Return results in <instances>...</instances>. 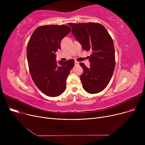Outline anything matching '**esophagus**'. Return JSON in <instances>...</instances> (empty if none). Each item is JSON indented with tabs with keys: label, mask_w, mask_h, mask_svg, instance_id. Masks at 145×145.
Returning a JSON list of instances; mask_svg holds the SVG:
<instances>
[{
	"label": "esophagus",
	"mask_w": 145,
	"mask_h": 145,
	"mask_svg": "<svg viewBox=\"0 0 145 145\" xmlns=\"http://www.w3.org/2000/svg\"><path fill=\"white\" fill-rule=\"evenodd\" d=\"M74 65H79V62H78V61H76V60H75V61H74Z\"/></svg>",
	"instance_id": "obj_1"
}]
</instances>
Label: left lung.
Listing matches in <instances>:
<instances>
[{"instance_id":"8db88e82","label":"left lung","mask_w":145,"mask_h":145,"mask_svg":"<svg viewBox=\"0 0 145 145\" xmlns=\"http://www.w3.org/2000/svg\"><path fill=\"white\" fill-rule=\"evenodd\" d=\"M72 33L84 50L92 51L87 67L80 63L83 73L80 76L83 88L89 93L101 92L108 86L115 67V53L112 38L106 28L97 23H69Z\"/></svg>"}]
</instances>
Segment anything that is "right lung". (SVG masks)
<instances>
[{"mask_svg": "<svg viewBox=\"0 0 145 145\" xmlns=\"http://www.w3.org/2000/svg\"><path fill=\"white\" fill-rule=\"evenodd\" d=\"M66 25H44L35 29L27 46L29 69L35 84L42 92L56 97L66 89V79L74 65V60L59 61L56 52L61 48L60 42L71 32Z\"/></svg>", "mask_w": 145, "mask_h": 145, "instance_id": "1", "label": "right lung"}]
</instances>
